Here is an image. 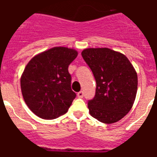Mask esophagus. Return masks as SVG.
I'll return each mask as SVG.
<instances>
[{"label": "esophagus", "instance_id": "obj_1", "mask_svg": "<svg viewBox=\"0 0 157 157\" xmlns=\"http://www.w3.org/2000/svg\"><path fill=\"white\" fill-rule=\"evenodd\" d=\"M83 96H84L83 91H80V92L77 93V97H78V98H83Z\"/></svg>", "mask_w": 157, "mask_h": 157}]
</instances>
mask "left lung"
<instances>
[{"label": "left lung", "instance_id": "left-lung-1", "mask_svg": "<svg viewBox=\"0 0 157 157\" xmlns=\"http://www.w3.org/2000/svg\"><path fill=\"white\" fill-rule=\"evenodd\" d=\"M96 81L95 95L88 101L90 113L105 124L122 119L130 111L138 90V76L124 54L108 48L81 53Z\"/></svg>", "mask_w": 157, "mask_h": 157}]
</instances>
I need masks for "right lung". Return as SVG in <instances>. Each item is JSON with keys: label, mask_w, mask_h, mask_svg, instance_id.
<instances>
[{"label": "right lung", "mask_w": 157, "mask_h": 157, "mask_svg": "<svg viewBox=\"0 0 157 157\" xmlns=\"http://www.w3.org/2000/svg\"><path fill=\"white\" fill-rule=\"evenodd\" d=\"M77 56L73 49L54 47L36 55L21 76V90L29 109L45 120L64 115L76 98L68 66Z\"/></svg>", "instance_id": "right-lung-1"}]
</instances>
